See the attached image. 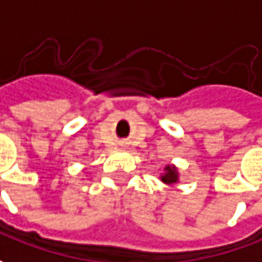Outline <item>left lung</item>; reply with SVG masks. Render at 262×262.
Returning <instances> with one entry per match:
<instances>
[{
    "label": "left lung",
    "mask_w": 262,
    "mask_h": 262,
    "mask_svg": "<svg viewBox=\"0 0 262 262\" xmlns=\"http://www.w3.org/2000/svg\"><path fill=\"white\" fill-rule=\"evenodd\" d=\"M164 183H167V184H172V183H176L177 181V169L172 167H167L165 168V174L162 176L161 178Z\"/></svg>",
    "instance_id": "obj_1"
}]
</instances>
